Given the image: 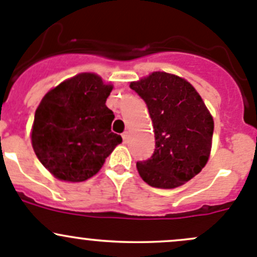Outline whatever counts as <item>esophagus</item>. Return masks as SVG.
Masks as SVG:
<instances>
[{"label":"esophagus","instance_id":"esophagus-1","mask_svg":"<svg viewBox=\"0 0 257 257\" xmlns=\"http://www.w3.org/2000/svg\"><path fill=\"white\" fill-rule=\"evenodd\" d=\"M128 137H129V133H128V132H124V133L121 134V138H123V141H124V142L128 141Z\"/></svg>","mask_w":257,"mask_h":257}]
</instances>
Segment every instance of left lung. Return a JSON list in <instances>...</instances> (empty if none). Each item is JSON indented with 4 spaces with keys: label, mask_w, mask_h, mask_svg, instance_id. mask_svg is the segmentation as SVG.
<instances>
[{
    "label": "left lung",
    "mask_w": 257,
    "mask_h": 257,
    "mask_svg": "<svg viewBox=\"0 0 257 257\" xmlns=\"http://www.w3.org/2000/svg\"><path fill=\"white\" fill-rule=\"evenodd\" d=\"M131 88L147 103L153 121L155 149L137 163L150 186L174 189L201 172L211 150L214 120L195 88L184 78L153 72Z\"/></svg>",
    "instance_id": "left-lung-1"
}]
</instances>
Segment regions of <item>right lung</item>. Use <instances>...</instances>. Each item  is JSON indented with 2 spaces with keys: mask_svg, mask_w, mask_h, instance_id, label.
Segmentation results:
<instances>
[{
  "mask_svg": "<svg viewBox=\"0 0 257 257\" xmlns=\"http://www.w3.org/2000/svg\"><path fill=\"white\" fill-rule=\"evenodd\" d=\"M113 89L94 73H80L51 89L36 109L32 147L59 180L78 183L97 174L121 137L110 131L105 105Z\"/></svg>",
  "mask_w": 257,
  "mask_h": 257,
  "instance_id": "right-lung-1",
  "label": "right lung"
}]
</instances>
